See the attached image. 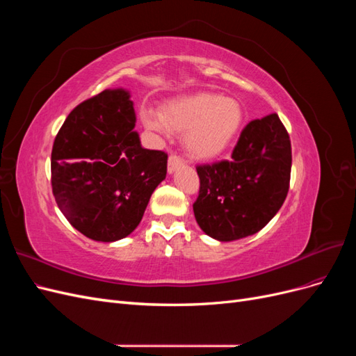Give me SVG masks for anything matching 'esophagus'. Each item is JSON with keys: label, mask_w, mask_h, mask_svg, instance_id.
<instances>
[{"label": "esophagus", "mask_w": 356, "mask_h": 356, "mask_svg": "<svg viewBox=\"0 0 356 356\" xmlns=\"http://www.w3.org/2000/svg\"><path fill=\"white\" fill-rule=\"evenodd\" d=\"M182 165V159L177 154H170L168 159V172L172 174V172H175L177 168H179Z\"/></svg>", "instance_id": "esophagus-1"}]
</instances>
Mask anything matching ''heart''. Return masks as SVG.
Returning <instances> with one entry per match:
<instances>
[{
	"instance_id": "obj_1",
	"label": "heart",
	"mask_w": 356,
	"mask_h": 356,
	"mask_svg": "<svg viewBox=\"0 0 356 356\" xmlns=\"http://www.w3.org/2000/svg\"><path fill=\"white\" fill-rule=\"evenodd\" d=\"M243 120L245 113L238 101L213 92L181 96L163 105L160 115L141 113V122L148 131L160 135L186 133V152L196 160L221 156L236 141Z\"/></svg>"
}]
</instances>
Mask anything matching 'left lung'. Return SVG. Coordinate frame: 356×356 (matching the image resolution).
Returning <instances> with one entry per match:
<instances>
[{
	"label": "left lung",
	"instance_id": "obj_1",
	"mask_svg": "<svg viewBox=\"0 0 356 356\" xmlns=\"http://www.w3.org/2000/svg\"><path fill=\"white\" fill-rule=\"evenodd\" d=\"M291 161L289 135L277 114L248 123L230 160L196 168L200 190L193 211L199 227L220 242L260 232L284 204Z\"/></svg>",
	"mask_w": 356,
	"mask_h": 356
}]
</instances>
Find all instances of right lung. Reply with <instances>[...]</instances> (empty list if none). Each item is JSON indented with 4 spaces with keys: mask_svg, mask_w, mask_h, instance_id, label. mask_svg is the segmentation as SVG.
Returning <instances> with one entry per match:
<instances>
[{
    "mask_svg": "<svg viewBox=\"0 0 356 356\" xmlns=\"http://www.w3.org/2000/svg\"><path fill=\"white\" fill-rule=\"evenodd\" d=\"M131 93L106 89L70 113L51 149L53 196L86 238L115 242L141 222L168 154L141 145Z\"/></svg>",
    "mask_w": 356,
    "mask_h": 356,
    "instance_id": "add662e5",
    "label": "right lung"
}]
</instances>
